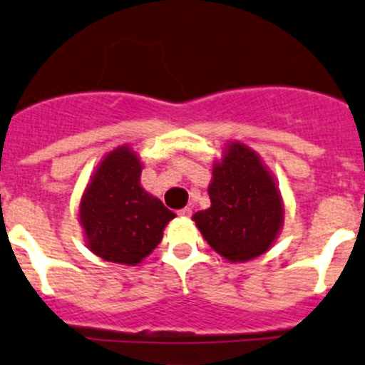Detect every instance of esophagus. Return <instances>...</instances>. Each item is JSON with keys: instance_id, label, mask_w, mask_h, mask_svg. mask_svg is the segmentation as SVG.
<instances>
[{"instance_id": "1", "label": "esophagus", "mask_w": 365, "mask_h": 365, "mask_svg": "<svg viewBox=\"0 0 365 365\" xmlns=\"http://www.w3.org/2000/svg\"><path fill=\"white\" fill-rule=\"evenodd\" d=\"M190 214H192V208H189V207L178 210V215H182V217H190Z\"/></svg>"}]
</instances>
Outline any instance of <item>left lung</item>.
<instances>
[{
	"instance_id": "1",
	"label": "left lung",
	"mask_w": 365,
	"mask_h": 365,
	"mask_svg": "<svg viewBox=\"0 0 365 365\" xmlns=\"http://www.w3.org/2000/svg\"><path fill=\"white\" fill-rule=\"evenodd\" d=\"M210 208L192 215L203 239L230 262H247L274 244L284 200L274 176L251 148L230 143L212 169Z\"/></svg>"
}]
</instances>
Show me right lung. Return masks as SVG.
I'll list each match as a JSON object with an SVG mask.
<instances>
[{"instance_id": "right-lung-1", "label": "right lung", "mask_w": 365, "mask_h": 365, "mask_svg": "<svg viewBox=\"0 0 365 365\" xmlns=\"http://www.w3.org/2000/svg\"><path fill=\"white\" fill-rule=\"evenodd\" d=\"M143 164L130 146L105 155L80 201L88 250L107 262L137 265L164 235L175 212L140 185Z\"/></svg>"}]
</instances>
